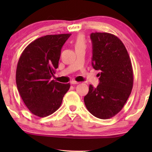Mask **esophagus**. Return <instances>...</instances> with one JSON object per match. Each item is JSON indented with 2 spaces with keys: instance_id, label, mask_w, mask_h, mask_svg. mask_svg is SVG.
Listing matches in <instances>:
<instances>
[{
  "instance_id": "esophagus-1",
  "label": "esophagus",
  "mask_w": 152,
  "mask_h": 152,
  "mask_svg": "<svg viewBox=\"0 0 152 152\" xmlns=\"http://www.w3.org/2000/svg\"><path fill=\"white\" fill-rule=\"evenodd\" d=\"M71 84H78V83H79V82H77V81H74V80H72V81H71Z\"/></svg>"
}]
</instances>
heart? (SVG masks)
<instances>
[{
  "label": "heart",
  "instance_id": "b5f03b06",
  "mask_svg": "<svg viewBox=\"0 0 152 152\" xmlns=\"http://www.w3.org/2000/svg\"><path fill=\"white\" fill-rule=\"evenodd\" d=\"M74 47L75 49H77L79 48H86V41L85 39L84 36H82V35H79L76 38V39L74 40Z\"/></svg>",
  "mask_w": 152,
  "mask_h": 152
}]
</instances>
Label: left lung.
I'll list each match as a JSON object with an SVG mask.
<instances>
[{"label":"left lung","mask_w":152,"mask_h":152,"mask_svg":"<svg viewBox=\"0 0 152 152\" xmlns=\"http://www.w3.org/2000/svg\"><path fill=\"white\" fill-rule=\"evenodd\" d=\"M92 66L100 73L96 88L89 86L84 104L92 115L107 119L119 112L133 88V69L126 47L117 36L92 33Z\"/></svg>","instance_id":"8db88e82"}]
</instances>
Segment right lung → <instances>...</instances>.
<instances>
[{
	"instance_id": "right-lung-1",
	"label": "right lung",
	"mask_w": 152,
	"mask_h": 152,
	"mask_svg": "<svg viewBox=\"0 0 152 152\" xmlns=\"http://www.w3.org/2000/svg\"><path fill=\"white\" fill-rule=\"evenodd\" d=\"M71 34L47 35L31 42L19 58L15 80L20 97L32 114L46 117L61 105L70 83L51 80L63 45Z\"/></svg>"
}]
</instances>
